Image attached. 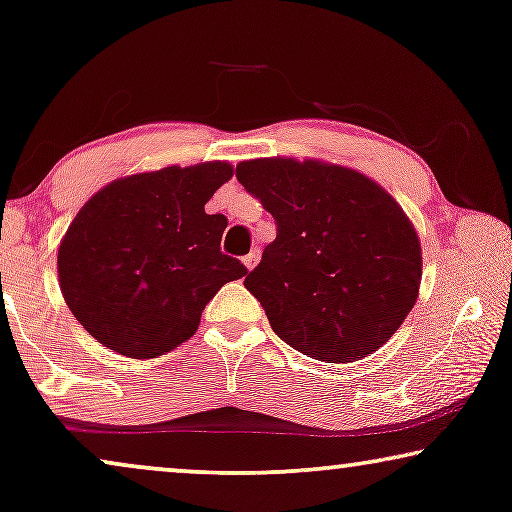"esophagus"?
<instances>
[{"label": "esophagus", "mask_w": 512, "mask_h": 512, "mask_svg": "<svg viewBox=\"0 0 512 512\" xmlns=\"http://www.w3.org/2000/svg\"><path fill=\"white\" fill-rule=\"evenodd\" d=\"M258 258H261V254H258V251L254 249V251H249V254L242 258V261H244V265H247V270H251V268H256Z\"/></svg>", "instance_id": "esophagus-1"}]
</instances>
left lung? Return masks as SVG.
<instances>
[{"label":"left lung","instance_id":"8db88e82","mask_svg":"<svg viewBox=\"0 0 512 512\" xmlns=\"http://www.w3.org/2000/svg\"><path fill=\"white\" fill-rule=\"evenodd\" d=\"M235 174L277 223L244 279L272 331L328 363L380 349L422 279V247L396 200L361 172L314 160H247Z\"/></svg>","mask_w":512,"mask_h":512}]
</instances>
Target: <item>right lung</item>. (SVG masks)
<instances>
[{
	"mask_svg": "<svg viewBox=\"0 0 512 512\" xmlns=\"http://www.w3.org/2000/svg\"><path fill=\"white\" fill-rule=\"evenodd\" d=\"M228 163L165 167L90 198L58 251L60 289L79 324L130 359H156L198 331L226 282L247 275L223 254V214H207Z\"/></svg>",
	"mask_w": 512,
	"mask_h": 512,
	"instance_id": "obj_1",
	"label": "right lung"
}]
</instances>
